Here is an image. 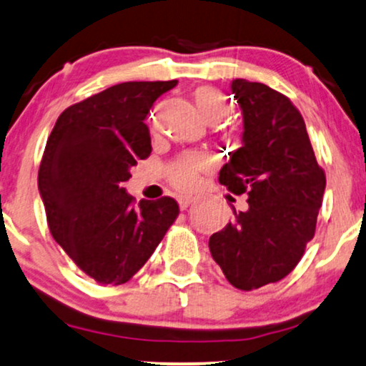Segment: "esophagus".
<instances>
[{
  "label": "esophagus",
  "instance_id": "obj_1",
  "mask_svg": "<svg viewBox=\"0 0 366 366\" xmlns=\"http://www.w3.org/2000/svg\"><path fill=\"white\" fill-rule=\"evenodd\" d=\"M178 202H179V207H182L183 210H187L190 205L197 204L198 198H195V197H179Z\"/></svg>",
  "mask_w": 366,
  "mask_h": 366
}]
</instances>
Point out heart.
Segmentation results:
<instances>
[{
  "label": "heart",
  "mask_w": 366,
  "mask_h": 366,
  "mask_svg": "<svg viewBox=\"0 0 366 366\" xmlns=\"http://www.w3.org/2000/svg\"><path fill=\"white\" fill-rule=\"evenodd\" d=\"M192 98L198 114L209 124H219L231 108L227 97L217 88L200 86L192 93ZM212 166V157L205 152H187L168 166V182L176 190L192 193L200 187L202 176L209 173Z\"/></svg>",
  "instance_id": "obj_1"
}]
</instances>
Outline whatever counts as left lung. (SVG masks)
Segmentation results:
<instances>
[{
	"instance_id": "1",
	"label": "left lung",
	"mask_w": 366,
	"mask_h": 366,
	"mask_svg": "<svg viewBox=\"0 0 366 366\" xmlns=\"http://www.w3.org/2000/svg\"><path fill=\"white\" fill-rule=\"evenodd\" d=\"M242 108V147L219 173L247 210L212 234L209 246L239 290H256L293 272L314 237L326 173L315 159L304 117L285 94L263 83L232 81Z\"/></svg>"
}]
</instances>
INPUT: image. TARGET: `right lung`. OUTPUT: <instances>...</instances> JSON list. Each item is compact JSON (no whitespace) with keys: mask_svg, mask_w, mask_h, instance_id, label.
<instances>
[{"mask_svg":"<svg viewBox=\"0 0 366 366\" xmlns=\"http://www.w3.org/2000/svg\"><path fill=\"white\" fill-rule=\"evenodd\" d=\"M178 81H129L67 107L39 168L47 225L56 242L100 285L129 282L179 214L174 198L125 193L130 169L151 156L146 117Z\"/></svg>","mask_w":366,"mask_h":366,"instance_id":"add662e5","label":"right lung"}]
</instances>
